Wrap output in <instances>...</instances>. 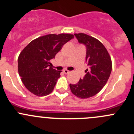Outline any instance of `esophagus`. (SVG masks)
Returning <instances> with one entry per match:
<instances>
[{"instance_id": "esophagus-1", "label": "esophagus", "mask_w": 134, "mask_h": 134, "mask_svg": "<svg viewBox=\"0 0 134 134\" xmlns=\"http://www.w3.org/2000/svg\"><path fill=\"white\" fill-rule=\"evenodd\" d=\"M63 72L65 74H68V73H70V71H68V70H64Z\"/></svg>"}]
</instances>
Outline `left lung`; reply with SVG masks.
<instances>
[{
  "label": "left lung",
  "mask_w": 134,
  "mask_h": 134,
  "mask_svg": "<svg viewBox=\"0 0 134 134\" xmlns=\"http://www.w3.org/2000/svg\"><path fill=\"white\" fill-rule=\"evenodd\" d=\"M81 44L86 47L85 60L89 66L86 74L76 84H70L71 91L81 99L97 94L107 82L112 71L110 55L99 40L84 34H74Z\"/></svg>",
  "instance_id": "8db88e82"
}]
</instances>
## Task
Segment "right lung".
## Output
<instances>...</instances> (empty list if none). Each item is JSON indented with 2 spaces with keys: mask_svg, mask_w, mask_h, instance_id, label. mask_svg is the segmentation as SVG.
<instances>
[{
  "mask_svg": "<svg viewBox=\"0 0 134 134\" xmlns=\"http://www.w3.org/2000/svg\"><path fill=\"white\" fill-rule=\"evenodd\" d=\"M73 38L71 34H49L34 39L23 49L18 60V73L30 92L45 96L53 91L62 71L53 69L50 60Z\"/></svg>",
  "mask_w": 134,
  "mask_h": 134,
  "instance_id": "obj_1",
  "label": "right lung"
}]
</instances>
